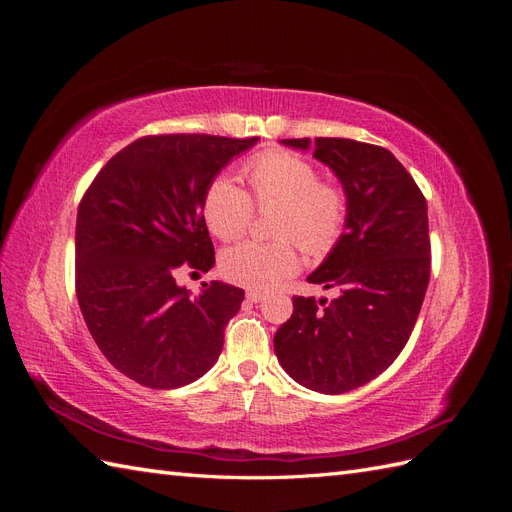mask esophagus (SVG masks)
<instances>
[{"label": "esophagus", "mask_w": 512, "mask_h": 512, "mask_svg": "<svg viewBox=\"0 0 512 512\" xmlns=\"http://www.w3.org/2000/svg\"><path fill=\"white\" fill-rule=\"evenodd\" d=\"M247 299H250L252 303H260V301L267 299V292H262V290H247Z\"/></svg>", "instance_id": "obj_1"}]
</instances>
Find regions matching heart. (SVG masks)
Returning <instances> with one entry per match:
<instances>
[{"label":"heart","instance_id":"b5f03b06","mask_svg":"<svg viewBox=\"0 0 512 512\" xmlns=\"http://www.w3.org/2000/svg\"><path fill=\"white\" fill-rule=\"evenodd\" d=\"M243 175L252 199L228 177H215L203 198L205 224L215 237H241L252 222L254 205L277 207L271 232L275 241H243L228 247L222 271L230 282L267 290L299 267L297 241L307 254L329 252L346 224V194L320 181L318 170L288 151H269L245 164Z\"/></svg>","mask_w":512,"mask_h":512}]
</instances>
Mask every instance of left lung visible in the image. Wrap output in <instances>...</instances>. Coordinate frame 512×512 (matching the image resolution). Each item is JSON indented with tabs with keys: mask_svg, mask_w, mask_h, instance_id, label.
I'll return each instance as SVG.
<instances>
[{
	"mask_svg": "<svg viewBox=\"0 0 512 512\" xmlns=\"http://www.w3.org/2000/svg\"><path fill=\"white\" fill-rule=\"evenodd\" d=\"M314 149L346 194V232L307 277L327 301L292 297L273 346L286 374L324 395L367 384L404 350L427 292L431 245L427 200L389 149L350 138H286Z\"/></svg>",
	"mask_w": 512,
	"mask_h": 512,
	"instance_id": "1",
	"label": "left lung"
}]
</instances>
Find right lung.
<instances>
[{
  "mask_svg": "<svg viewBox=\"0 0 512 512\" xmlns=\"http://www.w3.org/2000/svg\"><path fill=\"white\" fill-rule=\"evenodd\" d=\"M256 143L209 134L143 136L106 162L81 200L76 297L85 324L108 363L147 389L190 384L222 352L224 329L245 292L203 282L192 297L177 275L215 265L205 192Z\"/></svg>",
  "mask_w": 512,
  "mask_h": 512,
  "instance_id": "1",
  "label": "right lung"
}]
</instances>
